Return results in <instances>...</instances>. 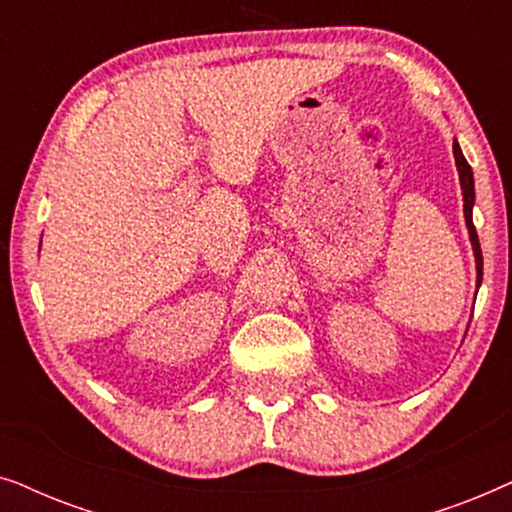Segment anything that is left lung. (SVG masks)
Instances as JSON below:
<instances>
[{
    "label": "left lung",
    "mask_w": 512,
    "mask_h": 512,
    "mask_svg": "<svg viewBox=\"0 0 512 512\" xmlns=\"http://www.w3.org/2000/svg\"><path fill=\"white\" fill-rule=\"evenodd\" d=\"M454 163H457L459 181H461V191H464V216H466L468 235H471L473 254H475V270H478V286H480V282H482V251H480L478 233H475V226H473V202H475L473 170H471V165L466 163V158H464V153H461V149H459L457 139H454Z\"/></svg>",
    "instance_id": "left-lung-1"
}]
</instances>
